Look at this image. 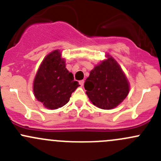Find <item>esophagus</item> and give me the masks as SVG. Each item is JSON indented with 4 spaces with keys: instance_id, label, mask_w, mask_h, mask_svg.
Wrapping results in <instances>:
<instances>
[{
    "instance_id": "34e87169",
    "label": "esophagus",
    "mask_w": 161,
    "mask_h": 161,
    "mask_svg": "<svg viewBox=\"0 0 161 161\" xmlns=\"http://www.w3.org/2000/svg\"><path fill=\"white\" fill-rule=\"evenodd\" d=\"M84 82H85V81H84V80H81V81H79V84H80L81 86H82L84 85Z\"/></svg>"
}]
</instances>
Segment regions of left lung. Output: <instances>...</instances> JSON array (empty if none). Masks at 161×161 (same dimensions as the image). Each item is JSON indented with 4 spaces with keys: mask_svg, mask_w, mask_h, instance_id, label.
Instances as JSON below:
<instances>
[{
    "mask_svg": "<svg viewBox=\"0 0 161 161\" xmlns=\"http://www.w3.org/2000/svg\"><path fill=\"white\" fill-rule=\"evenodd\" d=\"M84 87L92 103L104 110L114 108L128 96V79L112 57L102 61L90 71Z\"/></svg>",
    "mask_w": 161,
    "mask_h": 161,
    "instance_id": "1",
    "label": "left lung"
}]
</instances>
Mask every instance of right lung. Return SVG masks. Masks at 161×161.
<instances>
[{
    "mask_svg": "<svg viewBox=\"0 0 161 161\" xmlns=\"http://www.w3.org/2000/svg\"><path fill=\"white\" fill-rule=\"evenodd\" d=\"M79 86L72 73L65 68L60 50H56L43 59L33 83L36 98L50 110L61 108L69 101L71 93Z\"/></svg>",
    "mask_w": 161,
    "mask_h": 161,
    "instance_id": "add662e5",
    "label": "right lung"
}]
</instances>
